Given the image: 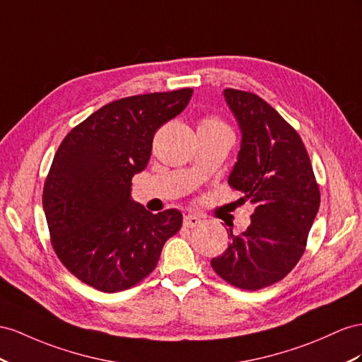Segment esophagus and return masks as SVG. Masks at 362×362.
<instances>
[{"label": "esophagus", "mask_w": 362, "mask_h": 362, "mask_svg": "<svg viewBox=\"0 0 362 362\" xmlns=\"http://www.w3.org/2000/svg\"><path fill=\"white\" fill-rule=\"evenodd\" d=\"M200 223V218L194 214H187L183 217V226L187 228H196Z\"/></svg>", "instance_id": "1"}]
</instances>
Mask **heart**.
Instances as JSON below:
<instances>
[{"label": "heart", "instance_id": "1", "mask_svg": "<svg viewBox=\"0 0 362 362\" xmlns=\"http://www.w3.org/2000/svg\"><path fill=\"white\" fill-rule=\"evenodd\" d=\"M199 129H209V132H229L225 122H221L217 117H205L200 122Z\"/></svg>", "mask_w": 362, "mask_h": 362}]
</instances>
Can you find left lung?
I'll list each match as a JSON object with an SVG mask.
<instances>
[{"mask_svg":"<svg viewBox=\"0 0 362 362\" xmlns=\"http://www.w3.org/2000/svg\"><path fill=\"white\" fill-rule=\"evenodd\" d=\"M242 133L228 183L251 203V225L228 230L226 251L211 266L240 289L258 291L289 274L305 249L320 208V189L298 133L254 93L223 90Z\"/></svg>","mask_w":362,"mask_h":362,"instance_id":"1","label":"left lung"}]
</instances>
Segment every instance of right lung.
<instances>
[{"label": "right lung", "mask_w": 362, "mask_h": 362, "mask_svg": "<svg viewBox=\"0 0 362 362\" xmlns=\"http://www.w3.org/2000/svg\"><path fill=\"white\" fill-rule=\"evenodd\" d=\"M192 88L124 98L66 136L44 183L52 245L67 269L102 292L150 275L182 226L177 209L151 214L132 199V179L150 162L157 129L187 108Z\"/></svg>", "instance_id": "right-lung-1"}]
</instances>
